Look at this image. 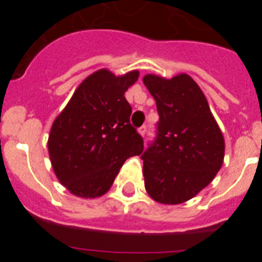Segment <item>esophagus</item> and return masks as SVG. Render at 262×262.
<instances>
[{"label":"esophagus","mask_w":262,"mask_h":262,"mask_svg":"<svg viewBox=\"0 0 262 262\" xmlns=\"http://www.w3.org/2000/svg\"><path fill=\"white\" fill-rule=\"evenodd\" d=\"M145 133H147V126L144 124V126H142L140 128H139V134H140L142 136H144Z\"/></svg>","instance_id":"34e87169"}]
</instances>
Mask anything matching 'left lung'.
Instances as JSON below:
<instances>
[{"label": "left lung", "mask_w": 262, "mask_h": 262, "mask_svg": "<svg viewBox=\"0 0 262 262\" xmlns=\"http://www.w3.org/2000/svg\"><path fill=\"white\" fill-rule=\"evenodd\" d=\"M156 101L155 142L143 152L145 190L164 205L186 202L214 180L224 159V138L205 94L189 75H145Z\"/></svg>", "instance_id": "left-lung-1"}]
</instances>
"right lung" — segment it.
<instances>
[{
  "label": "right lung",
  "instance_id": "add662e5",
  "mask_svg": "<svg viewBox=\"0 0 262 262\" xmlns=\"http://www.w3.org/2000/svg\"><path fill=\"white\" fill-rule=\"evenodd\" d=\"M139 71L115 76L99 69L76 89L53 120L48 154L61 185L81 198L107 193L128 157L143 152V138L129 123L133 108L124 93Z\"/></svg>",
  "mask_w": 262,
  "mask_h": 262
}]
</instances>
